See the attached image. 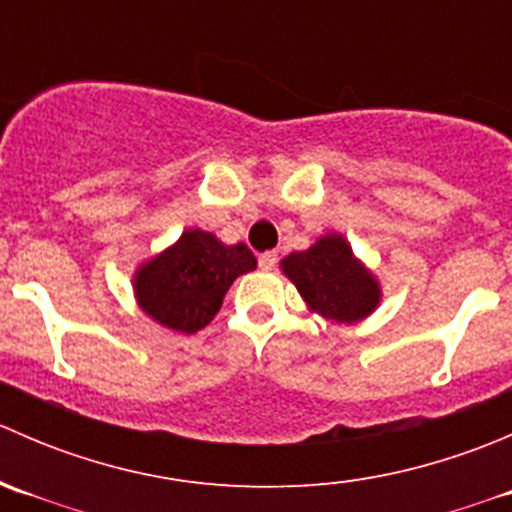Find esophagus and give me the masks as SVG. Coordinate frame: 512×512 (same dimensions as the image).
<instances>
[{
	"label": "esophagus",
	"mask_w": 512,
	"mask_h": 512,
	"mask_svg": "<svg viewBox=\"0 0 512 512\" xmlns=\"http://www.w3.org/2000/svg\"><path fill=\"white\" fill-rule=\"evenodd\" d=\"M257 262H260V270H275V265H277V252H262V255H260V260H257Z\"/></svg>",
	"instance_id": "esophagus-1"
}]
</instances>
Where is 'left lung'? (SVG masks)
<instances>
[{
    "label": "left lung",
    "instance_id": "obj_1",
    "mask_svg": "<svg viewBox=\"0 0 512 512\" xmlns=\"http://www.w3.org/2000/svg\"><path fill=\"white\" fill-rule=\"evenodd\" d=\"M282 272L314 312L334 322H359L374 312L381 299L379 282L356 260L349 242L337 232L319 237L309 250L287 255L282 260Z\"/></svg>",
    "mask_w": 512,
    "mask_h": 512
}]
</instances>
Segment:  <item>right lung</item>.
<instances>
[{
    "label": "right lung",
    "instance_id": "right-lung-1",
    "mask_svg": "<svg viewBox=\"0 0 512 512\" xmlns=\"http://www.w3.org/2000/svg\"><path fill=\"white\" fill-rule=\"evenodd\" d=\"M257 260L245 245H223L205 230H185L180 240L136 272L138 304L173 332L195 334L213 322L225 292Z\"/></svg>",
    "mask_w": 512,
    "mask_h": 512
}]
</instances>
